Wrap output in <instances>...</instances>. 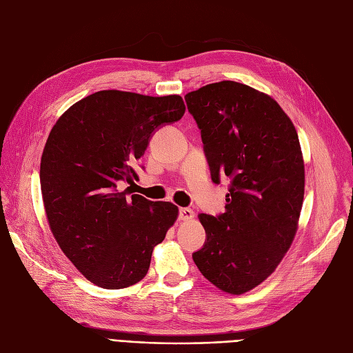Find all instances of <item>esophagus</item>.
I'll return each instance as SVG.
<instances>
[{
	"mask_svg": "<svg viewBox=\"0 0 353 353\" xmlns=\"http://www.w3.org/2000/svg\"><path fill=\"white\" fill-rule=\"evenodd\" d=\"M178 216H179L181 221H190V219L194 218V212L188 209V208H181Z\"/></svg>",
	"mask_w": 353,
	"mask_h": 353,
	"instance_id": "1",
	"label": "esophagus"
}]
</instances>
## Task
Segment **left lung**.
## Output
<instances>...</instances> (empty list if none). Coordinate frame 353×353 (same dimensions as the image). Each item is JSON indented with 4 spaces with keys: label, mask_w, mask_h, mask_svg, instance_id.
I'll list each match as a JSON object with an SVG mask.
<instances>
[{
    "label": "left lung",
    "mask_w": 353,
    "mask_h": 353,
    "mask_svg": "<svg viewBox=\"0 0 353 353\" xmlns=\"http://www.w3.org/2000/svg\"><path fill=\"white\" fill-rule=\"evenodd\" d=\"M185 103L212 181L230 178L225 212L199 215L206 241L193 261L213 285L241 294L268 279L294 239L305 193L299 137L279 103L244 83H209Z\"/></svg>",
    "instance_id": "left-lung-1"
}]
</instances>
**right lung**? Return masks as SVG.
<instances>
[{
    "label": "right lung",
    "instance_id": "obj_1",
    "mask_svg": "<svg viewBox=\"0 0 353 353\" xmlns=\"http://www.w3.org/2000/svg\"><path fill=\"white\" fill-rule=\"evenodd\" d=\"M179 95L105 90L74 103L52 126L41 157V193L52 236L95 285L141 281L178 208L132 194L140 160L160 126L179 121Z\"/></svg>",
    "mask_w": 353,
    "mask_h": 353
}]
</instances>
